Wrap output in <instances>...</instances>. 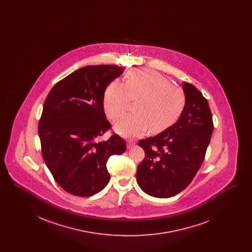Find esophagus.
<instances>
[{
  "instance_id": "1",
  "label": "esophagus",
  "mask_w": 252,
  "mask_h": 252,
  "mask_svg": "<svg viewBox=\"0 0 252 252\" xmlns=\"http://www.w3.org/2000/svg\"><path fill=\"white\" fill-rule=\"evenodd\" d=\"M135 145V142L134 141H128L127 142V148H131L132 146H134Z\"/></svg>"
}]
</instances>
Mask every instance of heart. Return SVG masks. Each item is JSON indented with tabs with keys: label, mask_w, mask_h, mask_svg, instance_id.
Instances as JSON below:
<instances>
[{
	"label": "heart",
	"mask_w": 252,
	"mask_h": 252,
	"mask_svg": "<svg viewBox=\"0 0 252 252\" xmlns=\"http://www.w3.org/2000/svg\"><path fill=\"white\" fill-rule=\"evenodd\" d=\"M131 101L135 113L123 116L114 125L123 136H141L166 130L179 120L186 96L179 88L153 70H135L127 74L126 84L114 80L108 85L104 95V108L109 119L123 115Z\"/></svg>",
	"instance_id": "obj_1"
}]
</instances>
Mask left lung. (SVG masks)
<instances>
[{"instance_id":"1","label":"left lung","mask_w":252,"mask_h":252,"mask_svg":"<svg viewBox=\"0 0 252 252\" xmlns=\"http://www.w3.org/2000/svg\"><path fill=\"white\" fill-rule=\"evenodd\" d=\"M183 91L186 105L177 123L138 143L145 157L137 167V182L144 192L155 197L174 196L192 182L214 131L207 99L193 85L183 83Z\"/></svg>"}]
</instances>
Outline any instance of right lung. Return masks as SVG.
<instances>
[{
    "label": "right lung",
    "mask_w": 252,
    "mask_h": 252,
    "mask_svg": "<svg viewBox=\"0 0 252 252\" xmlns=\"http://www.w3.org/2000/svg\"><path fill=\"white\" fill-rule=\"evenodd\" d=\"M117 65L83 67L61 79L46 97L38 122L41 154L54 180L66 192L92 196L102 191L110 176L107 161L126 151V142L111 129L104 112L108 85L120 76Z\"/></svg>",
    "instance_id": "right-lung-1"
}]
</instances>
